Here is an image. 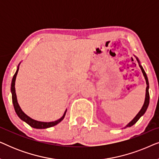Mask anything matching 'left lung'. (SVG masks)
<instances>
[{
    "label": "left lung",
    "mask_w": 159,
    "mask_h": 159,
    "mask_svg": "<svg viewBox=\"0 0 159 159\" xmlns=\"http://www.w3.org/2000/svg\"><path fill=\"white\" fill-rule=\"evenodd\" d=\"M134 56L136 58L137 61H138V64H139V66H140V69H141V71H142L143 75V76H144V78H145V82H146L147 87H146V90H145V101H144V103H143V106H142V108H141V109L140 110V111H139V112L138 113V114H137L136 116H134V118L133 119H132V120L131 121H129V122L128 123L127 125H126L125 127H124V128H125H125H127V127H132V125H134V124H135V123L137 122V121H138L139 120V119H140L141 116L144 115L145 111H146L148 107L149 101H150V95H149V91H148V90H149V82H148V77H147V75H146V73L145 72L144 69H143L142 65H141V64H140V61H139V59H138V58L136 57V56H134Z\"/></svg>",
    "instance_id": "8db88e82"
}]
</instances>
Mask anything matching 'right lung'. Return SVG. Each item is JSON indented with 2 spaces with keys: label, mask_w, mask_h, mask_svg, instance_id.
<instances>
[{
  "label": "right lung",
  "mask_w": 159,
  "mask_h": 159,
  "mask_svg": "<svg viewBox=\"0 0 159 159\" xmlns=\"http://www.w3.org/2000/svg\"><path fill=\"white\" fill-rule=\"evenodd\" d=\"M20 64L21 62L19 63L18 66H17L16 72H15L14 77H13V79L11 81V95H12L13 105H14L15 111H16L17 116H18L23 121H25L26 123L28 124L30 127L35 128V129H46V128L53 127V126L58 125V123H60L61 121L64 119L65 115H66V110L65 111L64 113V115H63L59 119H58V120L54 121H49V122H45V121H40L34 120V119H32L31 117L27 116V115L22 110H21V107L19 106L18 103V101H17L16 90H15V82H16V78L17 76V73H18L19 67Z\"/></svg>",
  "instance_id": "1"
}]
</instances>
